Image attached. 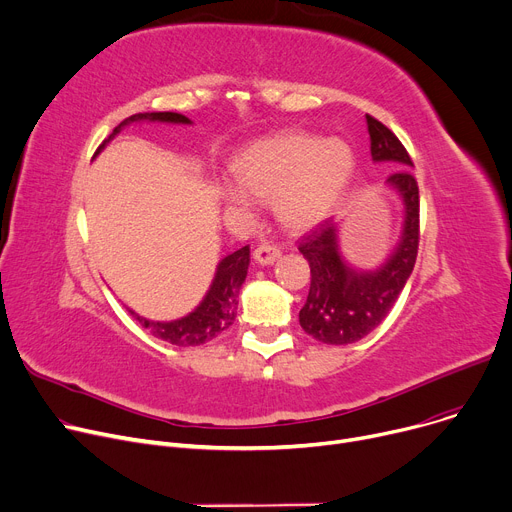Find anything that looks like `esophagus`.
I'll return each instance as SVG.
<instances>
[{
	"label": "esophagus",
	"instance_id": "obj_1",
	"mask_svg": "<svg viewBox=\"0 0 512 512\" xmlns=\"http://www.w3.org/2000/svg\"><path fill=\"white\" fill-rule=\"evenodd\" d=\"M280 255H282L280 247H278V245H271V243H261V245H257V249L253 251L255 261L261 263V265H271V263L280 259Z\"/></svg>",
	"mask_w": 512,
	"mask_h": 512
}]
</instances>
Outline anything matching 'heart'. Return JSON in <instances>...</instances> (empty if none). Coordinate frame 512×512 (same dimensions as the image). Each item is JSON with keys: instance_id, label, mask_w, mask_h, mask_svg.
<instances>
[{"instance_id": "b5f03b06", "label": "heart", "mask_w": 512, "mask_h": 512, "mask_svg": "<svg viewBox=\"0 0 512 512\" xmlns=\"http://www.w3.org/2000/svg\"><path fill=\"white\" fill-rule=\"evenodd\" d=\"M354 168L352 150L339 140L309 131H282L251 144L236 156V187L224 185L222 199L236 214L251 212V199L276 201L278 218L290 228L325 220L342 197Z\"/></svg>"}]
</instances>
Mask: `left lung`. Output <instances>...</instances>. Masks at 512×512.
<instances>
[{"label": "left lung", "mask_w": 512, "mask_h": 512, "mask_svg": "<svg viewBox=\"0 0 512 512\" xmlns=\"http://www.w3.org/2000/svg\"><path fill=\"white\" fill-rule=\"evenodd\" d=\"M366 123L372 160L401 166L389 175V183L403 197L405 224L397 251L377 271H356L342 261L333 218L302 236L298 251L309 261L311 288L298 319L306 333L329 346L354 344L385 321L412 274L420 245V189L410 170L414 162L387 125L372 115H366Z\"/></svg>", "instance_id": "obj_1"}]
</instances>
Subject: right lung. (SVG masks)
<instances>
[{
  "mask_svg": "<svg viewBox=\"0 0 512 512\" xmlns=\"http://www.w3.org/2000/svg\"><path fill=\"white\" fill-rule=\"evenodd\" d=\"M168 121V123H189L185 115L179 113H135L127 119H123L109 138L98 146V150L105 146L111 138L121 131L123 125L133 123V121ZM249 245L234 251L232 255L224 257L218 265L216 278L212 282V288L208 296L203 298V302L197 306V309L179 319V321H170V323H158V321H148L140 315H135V321H140L142 327H146L154 337L162 339V342H168L173 346H201L210 342V339L218 337L224 333L236 319V306H238V290H241L245 278H247V269H249Z\"/></svg>",
  "mask_w": 512,
  "mask_h": 512,
  "instance_id": "right-lung-1",
  "label": "right lung"
}]
</instances>
